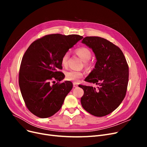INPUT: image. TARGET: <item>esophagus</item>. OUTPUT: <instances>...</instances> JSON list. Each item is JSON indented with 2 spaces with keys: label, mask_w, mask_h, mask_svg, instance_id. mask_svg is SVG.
<instances>
[{
  "label": "esophagus",
  "mask_w": 147,
  "mask_h": 147,
  "mask_svg": "<svg viewBox=\"0 0 147 147\" xmlns=\"http://www.w3.org/2000/svg\"><path fill=\"white\" fill-rule=\"evenodd\" d=\"M73 86H74V88H77V87H78V83H76V82H74V83H73Z\"/></svg>",
  "instance_id": "obj_1"
}]
</instances>
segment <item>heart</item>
<instances>
[{
    "label": "heart",
    "mask_w": 147,
    "mask_h": 147,
    "mask_svg": "<svg viewBox=\"0 0 147 147\" xmlns=\"http://www.w3.org/2000/svg\"><path fill=\"white\" fill-rule=\"evenodd\" d=\"M76 53L81 58L84 62L88 61L91 58V52L89 49L85 47L78 48L76 50ZM68 53H65L61 58V64L63 67H67L68 64ZM87 65V63H86ZM83 77V73L80 71L70 70L66 73L65 78L67 80L78 82L80 79Z\"/></svg>",
    "instance_id": "b5f03b06"
}]
</instances>
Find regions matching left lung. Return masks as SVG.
I'll use <instances>...</instances> for the list:
<instances>
[{
	"instance_id": "left-lung-1",
	"label": "left lung",
	"mask_w": 147,
	"mask_h": 147,
	"mask_svg": "<svg viewBox=\"0 0 147 147\" xmlns=\"http://www.w3.org/2000/svg\"><path fill=\"white\" fill-rule=\"evenodd\" d=\"M82 43L94 52L96 62L86 82L99 84L79 85L84 90L81 98L83 109L92 115L102 117L114 111L125 98L128 84L129 67L121 49L105 38L90 36Z\"/></svg>"
}]
</instances>
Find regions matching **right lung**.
Segmentation results:
<instances>
[{"instance_id":"add662e5","label":"right lung","mask_w":147,"mask_h":147,"mask_svg":"<svg viewBox=\"0 0 147 147\" xmlns=\"http://www.w3.org/2000/svg\"><path fill=\"white\" fill-rule=\"evenodd\" d=\"M83 37L46 35L33 42L26 51L20 65L19 86L27 109L38 117L48 118L58 112L72 89L71 82L52 85L51 80L64 79L65 75L58 71L63 68L61 58Z\"/></svg>"}]
</instances>
